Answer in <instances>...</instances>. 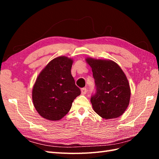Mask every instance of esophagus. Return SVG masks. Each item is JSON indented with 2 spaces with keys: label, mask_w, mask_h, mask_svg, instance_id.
Wrapping results in <instances>:
<instances>
[{
  "label": "esophagus",
  "mask_w": 159,
  "mask_h": 159,
  "mask_svg": "<svg viewBox=\"0 0 159 159\" xmlns=\"http://www.w3.org/2000/svg\"><path fill=\"white\" fill-rule=\"evenodd\" d=\"M87 92V89L85 88V87H83V88L81 89V93L83 94V95H85V94H86Z\"/></svg>",
  "instance_id": "esophagus-1"
}]
</instances>
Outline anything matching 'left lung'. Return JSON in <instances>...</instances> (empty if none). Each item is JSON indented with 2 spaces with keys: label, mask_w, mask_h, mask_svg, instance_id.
Listing matches in <instances>:
<instances>
[{
  "label": "left lung",
  "mask_w": 159,
  "mask_h": 159,
  "mask_svg": "<svg viewBox=\"0 0 159 159\" xmlns=\"http://www.w3.org/2000/svg\"><path fill=\"white\" fill-rule=\"evenodd\" d=\"M92 69L95 93L91 96L94 111L104 119L121 116L129 104L130 89L120 67L113 61L86 59Z\"/></svg>",
  "instance_id": "left-lung-1"
}]
</instances>
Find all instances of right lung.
Segmentation results:
<instances>
[{"label": "right lung", "mask_w": 159, "mask_h": 159, "mask_svg": "<svg viewBox=\"0 0 159 159\" xmlns=\"http://www.w3.org/2000/svg\"><path fill=\"white\" fill-rule=\"evenodd\" d=\"M73 61L66 57L52 60L39 74L32 98L38 113L48 120H59L69 112L74 100L80 94L71 74Z\"/></svg>", "instance_id": "1"}]
</instances>
